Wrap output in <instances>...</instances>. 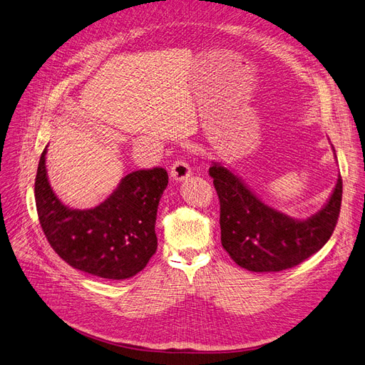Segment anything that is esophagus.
<instances>
[{
    "instance_id": "34e87169",
    "label": "esophagus",
    "mask_w": 365,
    "mask_h": 365,
    "mask_svg": "<svg viewBox=\"0 0 365 365\" xmlns=\"http://www.w3.org/2000/svg\"><path fill=\"white\" fill-rule=\"evenodd\" d=\"M170 175L173 180L184 181L192 175V168L185 162V160H177V162H173L170 168Z\"/></svg>"
}]
</instances>
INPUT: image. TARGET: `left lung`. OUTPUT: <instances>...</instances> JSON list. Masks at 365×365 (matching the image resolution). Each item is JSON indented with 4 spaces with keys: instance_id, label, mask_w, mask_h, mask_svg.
Here are the masks:
<instances>
[{
    "instance_id": "left-lung-1",
    "label": "left lung",
    "mask_w": 365,
    "mask_h": 365,
    "mask_svg": "<svg viewBox=\"0 0 365 365\" xmlns=\"http://www.w3.org/2000/svg\"><path fill=\"white\" fill-rule=\"evenodd\" d=\"M210 177L220 200L223 249L237 265L249 271L277 272L299 265L322 249L337 225L341 177L327 205L307 220H295L265 205L220 163L210 168Z\"/></svg>"
}]
</instances>
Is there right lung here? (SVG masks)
<instances>
[{
  "label": "right lung",
  "mask_w": 365,
  "mask_h": 365,
  "mask_svg": "<svg viewBox=\"0 0 365 365\" xmlns=\"http://www.w3.org/2000/svg\"><path fill=\"white\" fill-rule=\"evenodd\" d=\"M46 148L40 155L34 195L38 220L53 252L79 271L124 280L147 267L157 250L155 217L168 185L163 168L125 175L98 207L71 210L51 188Z\"/></svg>",
  "instance_id": "right-lung-1"
}]
</instances>
